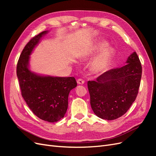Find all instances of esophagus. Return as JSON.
Returning a JSON list of instances; mask_svg holds the SVG:
<instances>
[{
  "mask_svg": "<svg viewBox=\"0 0 156 156\" xmlns=\"http://www.w3.org/2000/svg\"><path fill=\"white\" fill-rule=\"evenodd\" d=\"M77 83L79 84H83L84 83V81L82 79H77Z\"/></svg>",
  "mask_w": 156,
  "mask_h": 156,
  "instance_id": "obj_1",
  "label": "esophagus"
}]
</instances>
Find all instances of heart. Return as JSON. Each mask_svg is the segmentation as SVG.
<instances>
[{"label":"heart","instance_id":"b5f03b06","mask_svg":"<svg viewBox=\"0 0 156 156\" xmlns=\"http://www.w3.org/2000/svg\"><path fill=\"white\" fill-rule=\"evenodd\" d=\"M107 43L105 41H101L94 45V51H98L102 49L107 46ZM113 50L111 48H105L103 49L100 53L96 56L92 62V68L94 72L101 73L106 69L112 56Z\"/></svg>","mask_w":156,"mask_h":156}]
</instances>
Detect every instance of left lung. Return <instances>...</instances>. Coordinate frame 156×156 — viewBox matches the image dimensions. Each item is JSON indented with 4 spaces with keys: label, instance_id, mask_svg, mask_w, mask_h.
I'll list each match as a JSON object with an SVG mask.
<instances>
[{
    "label": "left lung",
    "instance_id": "left-lung-1",
    "mask_svg": "<svg viewBox=\"0 0 156 156\" xmlns=\"http://www.w3.org/2000/svg\"><path fill=\"white\" fill-rule=\"evenodd\" d=\"M126 64L103 73L96 81H88L91 107L102 119L112 120L124 115L137 96L142 66L136 52Z\"/></svg>",
    "mask_w": 156,
    "mask_h": 156
}]
</instances>
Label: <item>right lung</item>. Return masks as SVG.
Returning a JSON list of instances; mask_svg holds the SVG:
<instances>
[{
    "mask_svg": "<svg viewBox=\"0 0 156 156\" xmlns=\"http://www.w3.org/2000/svg\"><path fill=\"white\" fill-rule=\"evenodd\" d=\"M48 32L33 37L25 45L17 62V76L21 95L32 112L41 120L55 122L66 112L69 92L77 82L73 77L44 76L29 69L30 55Z\"/></svg>",
    "mask_w": 156,
    "mask_h": 156,
    "instance_id": "1",
    "label": "right lung"
}]
</instances>
